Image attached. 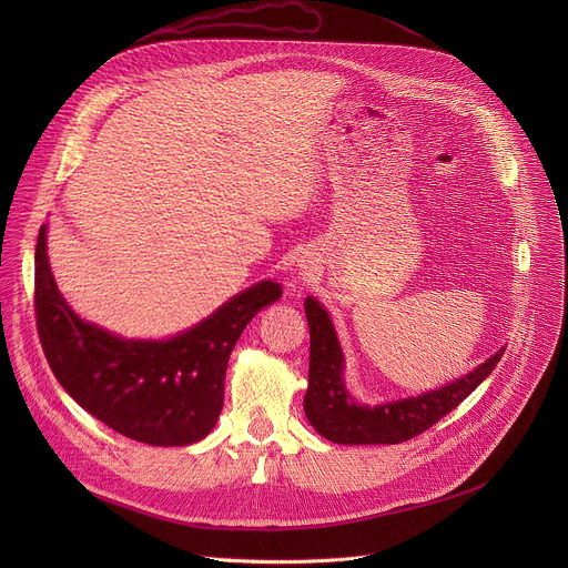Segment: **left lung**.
<instances>
[{"mask_svg":"<svg viewBox=\"0 0 568 568\" xmlns=\"http://www.w3.org/2000/svg\"><path fill=\"white\" fill-rule=\"evenodd\" d=\"M305 316L310 326V373L303 412L310 425L337 445H397L427 432L488 377L506 348L497 351L471 373L416 397H404L368 407L353 399L344 382V353L323 305L307 296Z\"/></svg>","mask_w":568,"mask_h":568,"instance_id":"left-lung-1","label":"left lung"}]
</instances>
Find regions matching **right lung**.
Segmentation results:
<instances>
[{"mask_svg": "<svg viewBox=\"0 0 568 568\" xmlns=\"http://www.w3.org/2000/svg\"><path fill=\"white\" fill-rule=\"evenodd\" d=\"M283 287L261 281L171 339H123L80 318L58 292L47 256V224L36 245V318L60 386L125 438L182 447L215 427L229 355L256 312Z\"/></svg>", "mask_w": 568, "mask_h": 568, "instance_id": "1", "label": "right lung"}]
</instances>
